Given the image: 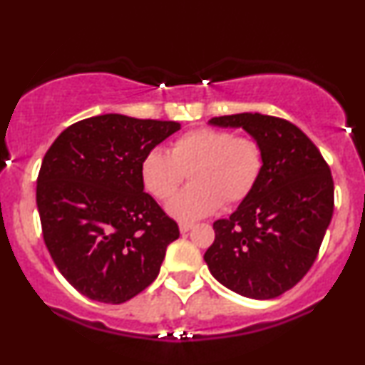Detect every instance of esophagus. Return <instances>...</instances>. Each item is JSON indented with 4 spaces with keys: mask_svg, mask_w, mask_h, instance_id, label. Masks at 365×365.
<instances>
[{
    "mask_svg": "<svg viewBox=\"0 0 365 365\" xmlns=\"http://www.w3.org/2000/svg\"><path fill=\"white\" fill-rule=\"evenodd\" d=\"M192 227H194V222H187V221H182V222H180V231H182V232L190 231Z\"/></svg>",
    "mask_w": 365,
    "mask_h": 365,
    "instance_id": "34e87169",
    "label": "esophagus"
}]
</instances>
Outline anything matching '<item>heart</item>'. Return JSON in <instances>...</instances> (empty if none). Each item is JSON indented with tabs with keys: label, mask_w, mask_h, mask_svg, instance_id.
I'll use <instances>...</instances> for the list:
<instances>
[{
	"label": "heart",
	"mask_w": 365,
	"mask_h": 365,
	"mask_svg": "<svg viewBox=\"0 0 365 365\" xmlns=\"http://www.w3.org/2000/svg\"><path fill=\"white\" fill-rule=\"evenodd\" d=\"M265 166V148L252 135L199 127L171 143L170 153L151 149L140 161V180L153 197L170 199L188 173L190 187L168 202L180 221L209 216L221 202L236 205L252 194Z\"/></svg>",
	"instance_id": "1"
}]
</instances>
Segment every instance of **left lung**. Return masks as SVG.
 Segmentation results:
<instances>
[{"label":"left lung","mask_w":365,"mask_h":365,"mask_svg":"<svg viewBox=\"0 0 365 365\" xmlns=\"http://www.w3.org/2000/svg\"><path fill=\"white\" fill-rule=\"evenodd\" d=\"M243 127L265 148L255 190L227 219L204 255L210 274L252 299H274L308 274L333 216V178L319 149L280 117L235 113L210 118Z\"/></svg>","instance_id":"8db88e82"}]
</instances>
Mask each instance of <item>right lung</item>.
<instances>
[{
  "label": "right lung",
  "mask_w": 365,
  "mask_h": 365,
  "mask_svg": "<svg viewBox=\"0 0 365 365\" xmlns=\"http://www.w3.org/2000/svg\"><path fill=\"white\" fill-rule=\"evenodd\" d=\"M178 122L105 113L83 118L47 149L37 177L42 236L83 296L120 304L158 277L178 225L144 192L140 161Z\"/></svg>",
  "instance_id": "right-lung-1"
}]
</instances>
